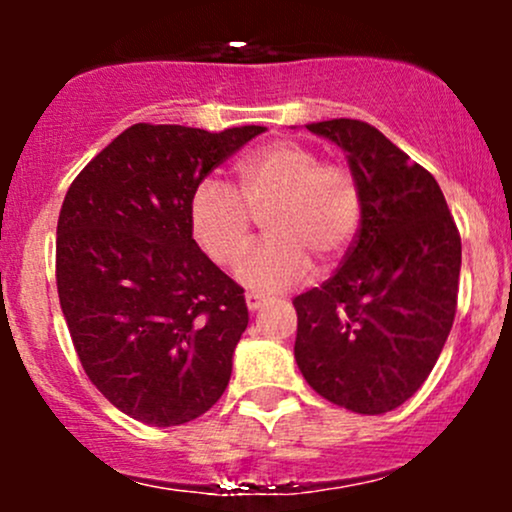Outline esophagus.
Wrapping results in <instances>:
<instances>
[{"instance_id": "esophagus-1", "label": "esophagus", "mask_w": 512, "mask_h": 512, "mask_svg": "<svg viewBox=\"0 0 512 512\" xmlns=\"http://www.w3.org/2000/svg\"><path fill=\"white\" fill-rule=\"evenodd\" d=\"M245 303H248L250 313H257V310H260L264 305V298L257 296V293H248V296H245Z\"/></svg>"}]
</instances>
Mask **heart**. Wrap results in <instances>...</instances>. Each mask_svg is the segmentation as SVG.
I'll list each match as a JSON object with an SVG mask.
<instances>
[{
	"instance_id": "b5f03b06",
	"label": "heart",
	"mask_w": 512,
	"mask_h": 512,
	"mask_svg": "<svg viewBox=\"0 0 512 512\" xmlns=\"http://www.w3.org/2000/svg\"><path fill=\"white\" fill-rule=\"evenodd\" d=\"M269 240L238 264L236 279L257 293L296 286L320 260L337 264L361 223V187L346 166L322 163L298 142H274L238 163V195L219 180H202L190 197L197 245L221 267L238 262L252 238V216H264Z\"/></svg>"
}]
</instances>
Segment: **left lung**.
I'll return each mask as SVG.
<instances>
[{
	"instance_id": "8db88e82",
	"label": "left lung",
	"mask_w": 512,
	"mask_h": 512,
	"mask_svg": "<svg viewBox=\"0 0 512 512\" xmlns=\"http://www.w3.org/2000/svg\"><path fill=\"white\" fill-rule=\"evenodd\" d=\"M305 127L346 154L361 228L337 274L293 298V356L320 397L385 414L424 385L448 339L460 233L436 178L383 132L346 117Z\"/></svg>"
}]
</instances>
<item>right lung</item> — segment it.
<instances>
[{
    "instance_id": "add662e5",
    "label": "right lung",
    "mask_w": 512,
    "mask_h": 512,
    "mask_svg": "<svg viewBox=\"0 0 512 512\" xmlns=\"http://www.w3.org/2000/svg\"><path fill=\"white\" fill-rule=\"evenodd\" d=\"M262 132L139 122L105 146L64 197V320L88 380L142 424H187L214 407L231 380L248 305L192 238L190 197Z\"/></svg>"
}]
</instances>
